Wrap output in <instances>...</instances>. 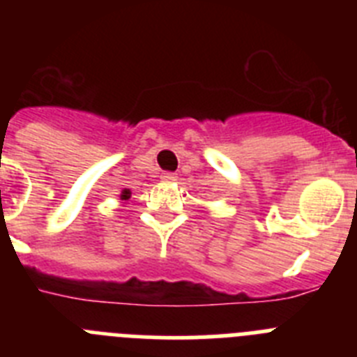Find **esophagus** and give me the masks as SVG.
I'll list each match as a JSON object with an SVG mask.
<instances>
[{
    "mask_svg": "<svg viewBox=\"0 0 357 357\" xmlns=\"http://www.w3.org/2000/svg\"><path fill=\"white\" fill-rule=\"evenodd\" d=\"M160 178H162L164 182H173V181H176V175L175 173L166 172V173H162V176H160Z\"/></svg>",
    "mask_w": 357,
    "mask_h": 357,
    "instance_id": "1",
    "label": "esophagus"
}]
</instances>
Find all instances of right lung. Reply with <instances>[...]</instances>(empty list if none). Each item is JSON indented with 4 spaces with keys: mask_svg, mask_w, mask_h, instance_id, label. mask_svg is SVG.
I'll return each instance as SVG.
<instances>
[{
    "mask_svg": "<svg viewBox=\"0 0 357 357\" xmlns=\"http://www.w3.org/2000/svg\"><path fill=\"white\" fill-rule=\"evenodd\" d=\"M121 198H123V200H127V198H130V191H128V189H125V191H123V193H121Z\"/></svg>",
    "mask_w": 357,
    "mask_h": 357,
    "instance_id": "1",
    "label": "right lung"
}]
</instances>
